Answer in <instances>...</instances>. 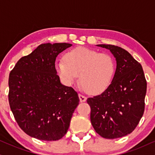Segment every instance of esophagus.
<instances>
[{"mask_svg":"<svg viewBox=\"0 0 155 155\" xmlns=\"http://www.w3.org/2000/svg\"><path fill=\"white\" fill-rule=\"evenodd\" d=\"M79 97L81 102H84V101L87 100V97H86L85 96H84L82 94H79Z\"/></svg>","mask_w":155,"mask_h":155,"instance_id":"1","label":"esophagus"}]
</instances>
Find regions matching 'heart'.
Masks as SVG:
<instances>
[{"label":"heart","instance_id":"obj_1","mask_svg":"<svg viewBox=\"0 0 155 155\" xmlns=\"http://www.w3.org/2000/svg\"><path fill=\"white\" fill-rule=\"evenodd\" d=\"M58 75L64 84L71 85L79 76L83 89L90 94H99L109 87L114 75L115 64L107 54L85 47H76L56 64Z\"/></svg>","mask_w":155,"mask_h":155}]
</instances>
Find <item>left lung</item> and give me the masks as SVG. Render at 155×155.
I'll return each mask as SVG.
<instances>
[{
  "mask_svg": "<svg viewBox=\"0 0 155 155\" xmlns=\"http://www.w3.org/2000/svg\"><path fill=\"white\" fill-rule=\"evenodd\" d=\"M109 49L117 61L112 81L101 94L87 99L90 119L96 132L106 139L130 134L144 111L147 81L142 66L128 51L114 45H97Z\"/></svg>",
  "mask_w": 155,
  "mask_h": 155,
  "instance_id": "8db88e82",
  "label": "left lung"
}]
</instances>
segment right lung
Instances as JSON below:
<instances>
[{
    "instance_id": "1",
    "label": "right lung",
    "mask_w": 155,
    "mask_h": 155,
    "mask_svg": "<svg viewBox=\"0 0 155 155\" xmlns=\"http://www.w3.org/2000/svg\"><path fill=\"white\" fill-rule=\"evenodd\" d=\"M71 46L39 45L10 72V107L20 128L32 137L56 141L67 132L79 99L73 88L61 83L55 61L59 53Z\"/></svg>"
}]
</instances>
